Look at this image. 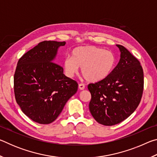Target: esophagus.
<instances>
[{
    "label": "esophagus",
    "mask_w": 157,
    "mask_h": 157,
    "mask_svg": "<svg viewBox=\"0 0 157 157\" xmlns=\"http://www.w3.org/2000/svg\"><path fill=\"white\" fill-rule=\"evenodd\" d=\"M78 88L79 90H84L85 89V86L83 84H79L78 86Z\"/></svg>",
    "instance_id": "obj_1"
}]
</instances>
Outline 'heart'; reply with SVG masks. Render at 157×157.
Returning a JSON list of instances; mask_svg holds the SVG:
<instances>
[{"label": "heart", "instance_id": "obj_1", "mask_svg": "<svg viewBox=\"0 0 157 157\" xmlns=\"http://www.w3.org/2000/svg\"><path fill=\"white\" fill-rule=\"evenodd\" d=\"M115 63V55L111 50L95 46H82L71 51V57L65 58L63 66L69 78H73L81 68L86 80L95 83L107 78L113 70Z\"/></svg>", "mask_w": 157, "mask_h": 157}]
</instances>
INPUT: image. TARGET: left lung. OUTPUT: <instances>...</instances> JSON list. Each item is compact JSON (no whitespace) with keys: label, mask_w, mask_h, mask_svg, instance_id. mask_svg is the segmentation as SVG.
I'll use <instances>...</instances> for the list:
<instances>
[{"label":"left lung","mask_w":157,"mask_h":157,"mask_svg":"<svg viewBox=\"0 0 157 157\" xmlns=\"http://www.w3.org/2000/svg\"><path fill=\"white\" fill-rule=\"evenodd\" d=\"M120 60L104 80L89 84V111L98 123L111 126L121 123L136 110L141 100L144 78L139 61L121 45Z\"/></svg>","instance_id":"left-lung-1"}]
</instances>
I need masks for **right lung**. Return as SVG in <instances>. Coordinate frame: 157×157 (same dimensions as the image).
<instances>
[{
  "label": "right lung",
  "instance_id": "obj_1",
  "mask_svg": "<svg viewBox=\"0 0 157 157\" xmlns=\"http://www.w3.org/2000/svg\"><path fill=\"white\" fill-rule=\"evenodd\" d=\"M66 42L44 41L21 57L14 77L16 101L31 120L39 124L55 121L78 91L77 82L54 63Z\"/></svg>",
  "mask_w": 157,
  "mask_h": 157
}]
</instances>
